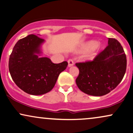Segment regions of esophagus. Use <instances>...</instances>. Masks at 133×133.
I'll use <instances>...</instances> for the list:
<instances>
[{"instance_id": "esophagus-1", "label": "esophagus", "mask_w": 133, "mask_h": 133, "mask_svg": "<svg viewBox=\"0 0 133 133\" xmlns=\"http://www.w3.org/2000/svg\"><path fill=\"white\" fill-rule=\"evenodd\" d=\"M68 62V67H71L74 64V63L73 60L71 59H69Z\"/></svg>"}]
</instances>
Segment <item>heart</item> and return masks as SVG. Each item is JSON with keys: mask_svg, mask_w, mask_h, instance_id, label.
<instances>
[{"mask_svg": "<svg viewBox=\"0 0 133 133\" xmlns=\"http://www.w3.org/2000/svg\"><path fill=\"white\" fill-rule=\"evenodd\" d=\"M102 45L101 44H96V42L95 40H90L87 42L82 46L80 51L82 52L88 51L91 50L88 54V58H91L96 53L102 49Z\"/></svg>", "mask_w": 133, "mask_h": 133, "instance_id": "b5f03b06", "label": "heart"}]
</instances>
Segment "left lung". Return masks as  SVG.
Listing matches in <instances>:
<instances>
[{
	"instance_id": "1",
	"label": "left lung",
	"mask_w": 133,
	"mask_h": 133,
	"mask_svg": "<svg viewBox=\"0 0 133 133\" xmlns=\"http://www.w3.org/2000/svg\"><path fill=\"white\" fill-rule=\"evenodd\" d=\"M79 69L77 87L87 95L101 96L120 83L127 69V57L120 43L109 38L108 45L91 61L75 64Z\"/></svg>"
}]
</instances>
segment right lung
<instances>
[{
  "instance_id": "right-lung-1",
  "label": "right lung",
  "mask_w": 133,
  "mask_h": 133,
  "mask_svg": "<svg viewBox=\"0 0 133 133\" xmlns=\"http://www.w3.org/2000/svg\"><path fill=\"white\" fill-rule=\"evenodd\" d=\"M44 40L31 34L18 40L9 58L8 68L16 85L26 93L41 95L51 91L59 75L68 63L54 64L50 58H40Z\"/></svg>"
}]
</instances>
